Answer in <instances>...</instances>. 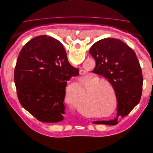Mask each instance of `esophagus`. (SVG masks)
Instances as JSON below:
<instances>
[{
    "label": "esophagus",
    "instance_id": "34e87169",
    "mask_svg": "<svg viewBox=\"0 0 153 153\" xmlns=\"http://www.w3.org/2000/svg\"><path fill=\"white\" fill-rule=\"evenodd\" d=\"M85 71H84V70H80V75H85Z\"/></svg>",
    "mask_w": 153,
    "mask_h": 153
}]
</instances>
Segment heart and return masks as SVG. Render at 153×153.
<instances>
[{"label": "heart", "mask_w": 153, "mask_h": 153, "mask_svg": "<svg viewBox=\"0 0 153 153\" xmlns=\"http://www.w3.org/2000/svg\"><path fill=\"white\" fill-rule=\"evenodd\" d=\"M91 84L86 102L91 106L92 110L97 114L96 116H98L99 114H106L112 110L114 106L113 96L115 102L113 110L114 111L117 108V95L112 84L107 80H100V78L96 76H92L84 85L87 87ZM69 87H71V91L68 92V95L73 93L76 99L82 96L83 88L79 83H74ZM77 107L81 112H84V110L80 108L79 106L78 105Z\"/></svg>", "instance_id": "1"}]
</instances>
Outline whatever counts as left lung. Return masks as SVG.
Instances as JSON below:
<instances>
[{
  "label": "left lung",
  "mask_w": 153,
  "mask_h": 153,
  "mask_svg": "<svg viewBox=\"0 0 153 153\" xmlns=\"http://www.w3.org/2000/svg\"><path fill=\"white\" fill-rule=\"evenodd\" d=\"M89 53L96 61L94 73L104 76L112 84L117 95V117L95 124L114 125L119 116H126L140 102L143 76L135 52L122 41L104 38L92 46Z\"/></svg>",
  "instance_id": "left-lung-1"
}]
</instances>
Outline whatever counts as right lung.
<instances>
[{
  "mask_svg": "<svg viewBox=\"0 0 153 153\" xmlns=\"http://www.w3.org/2000/svg\"><path fill=\"white\" fill-rule=\"evenodd\" d=\"M78 74L59 41L46 35L36 37L22 48L15 66L14 79L20 104L39 121H62L67 81Z\"/></svg>",
  "mask_w": 153,
  "mask_h": 153,
  "instance_id": "obj_1",
  "label": "right lung"
}]
</instances>
